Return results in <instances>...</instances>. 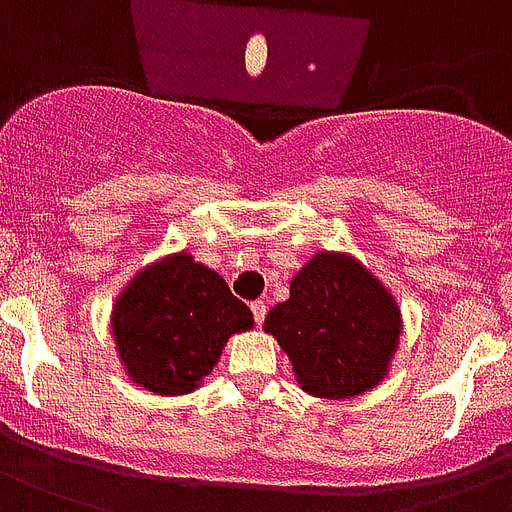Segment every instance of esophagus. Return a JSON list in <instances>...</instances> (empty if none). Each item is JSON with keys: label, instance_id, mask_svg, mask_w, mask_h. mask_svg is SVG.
<instances>
[{"label": "esophagus", "instance_id": "34e87169", "mask_svg": "<svg viewBox=\"0 0 512 512\" xmlns=\"http://www.w3.org/2000/svg\"><path fill=\"white\" fill-rule=\"evenodd\" d=\"M251 312H253V320H256V325H261V322L267 320V304L264 301H251Z\"/></svg>", "mask_w": 512, "mask_h": 512}]
</instances>
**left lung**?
I'll list each match as a JSON object with an SVG mask.
<instances>
[{
  "label": "left lung",
  "instance_id": "obj_1",
  "mask_svg": "<svg viewBox=\"0 0 512 512\" xmlns=\"http://www.w3.org/2000/svg\"><path fill=\"white\" fill-rule=\"evenodd\" d=\"M264 330L285 349L304 391L349 399L386 378L402 317L362 264L320 251L293 277L290 298L267 314Z\"/></svg>",
  "mask_w": 512,
  "mask_h": 512
}]
</instances>
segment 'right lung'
Segmentation results:
<instances>
[{"instance_id":"right-lung-1","label":"right lung","mask_w":512,"mask_h":512,"mask_svg":"<svg viewBox=\"0 0 512 512\" xmlns=\"http://www.w3.org/2000/svg\"><path fill=\"white\" fill-rule=\"evenodd\" d=\"M251 309L214 269L177 253L134 277L113 309V338L129 378L155 394L195 391Z\"/></svg>"}]
</instances>
